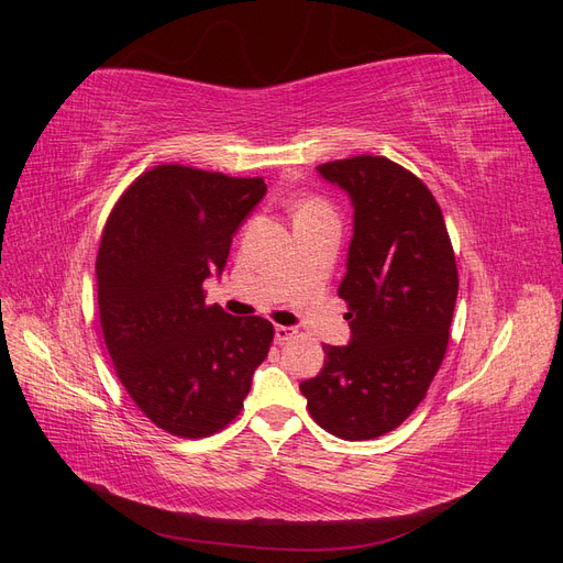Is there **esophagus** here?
Listing matches in <instances>:
<instances>
[{"label":"esophagus","instance_id":"obj_1","mask_svg":"<svg viewBox=\"0 0 563 563\" xmlns=\"http://www.w3.org/2000/svg\"><path fill=\"white\" fill-rule=\"evenodd\" d=\"M296 329H291V327H275V340L277 343H286V340H291V338H296Z\"/></svg>","mask_w":563,"mask_h":563}]
</instances>
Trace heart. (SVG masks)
I'll return each mask as SVG.
<instances>
[{"instance_id":"b5f03b06","label":"heart","mask_w":563,"mask_h":563,"mask_svg":"<svg viewBox=\"0 0 563 563\" xmlns=\"http://www.w3.org/2000/svg\"><path fill=\"white\" fill-rule=\"evenodd\" d=\"M321 213H331L327 201H321L317 197L298 199V203H296V218H310V216H321Z\"/></svg>"}]
</instances>
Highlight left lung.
Segmentation results:
<instances>
[{"label":"left lung","instance_id":"left-lung-1","mask_svg":"<svg viewBox=\"0 0 563 563\" xmlns=\"http://www.w3.org/2000/svg\"><path fill=\"white\" fill-rule=\"evenodd\" d=\"M317 172L354 207L347 275L338 288L352 340L323 345V368L300 391L319 428L347 441L376 439L416 411L444 362L455 253L434 195L408 168L360 155Z\"/></svg>","mask_w":563,"mask_h":563}]
</instances>
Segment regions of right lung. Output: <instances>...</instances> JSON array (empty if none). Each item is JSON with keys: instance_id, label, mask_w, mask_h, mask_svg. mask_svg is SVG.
Returning <instances> with one entry per match:
<instances>
[{"instance_id": "add662e5", "label": "right lung", "mask_w": 563, "mask_h": 563, "mask_svg": "<svg viewBox=\"0 0 563 563\" xmlns=\"http://www.w3.org/2000/svg\"><path fill=\"white\" fill-rule=\"evenodd\" d=\"M263 178L159 164L117 199L96 258L98 312L117 378L164 432L216 434L240 416L275 329L207 305Z\"/></svg>"}]
</instances>
